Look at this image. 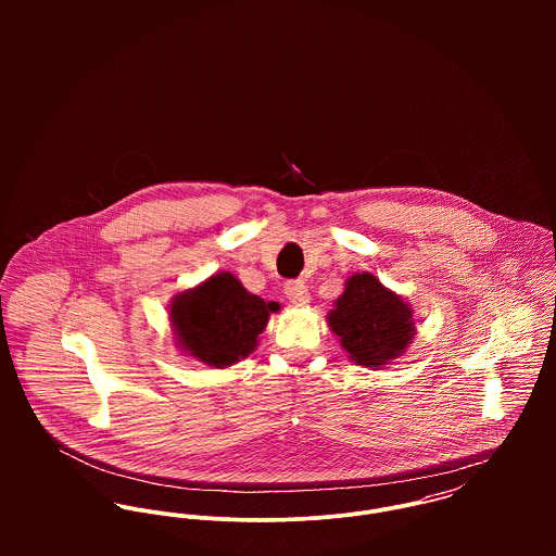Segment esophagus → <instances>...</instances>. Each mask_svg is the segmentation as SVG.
<instances>
[{"mask_svg":"<svg viewBox=\"0 0 556 556\" xmlns=\"http://www.w3.org/2000/svg\"><path fill=\"white\" fill-rule=\"evenodd\" d=\"M285 293L291 300V304H295V306H306L311 302V293H308V287L304 280H289L285 285Z\"/></svg>","mask_w":556,"mask_h":556,"instance_id":"34e87169","label":"esophagus"}]
</instances>
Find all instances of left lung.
Listing matches in <instances>:
<instances>
[{
	"mask_svg": "<svg viewBox=\"0 0 556 556\" xmlns=\"http://www.w3.org/2000/svg\"><path fill=\"white\" fill-rule=\"evenodd\" d=\"M349 359L364 368H383L404 355L415 338L413 308L370 271L346 278L342 295L327 315Z\"/></svg>",
	"mask_w": 556,
	"mask_h": 556,
	"instance_id": "left-lung-1",
	"label": "left lung"
}]
</instances>
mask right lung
I'll return each instance as SVG.
<instances>
[{
	"label": "right lung",
	"instance_id": "obj_1",
	"mask_svg": "<svg viewBox=\"0 0 556 556\" xmlns=\"http://www.w3.org/2000/svg\"><path fill=\"white\" fill-rule=\"evenodd\" d=\"M276 302L252 295L231 271L210 276L194 289L170 300L168 318L177 346L192 359L229 368L245 359L258 344Z\"/></svg>",
	"mask_w": 556,
	"mask_h": 556
}]
</instances>
